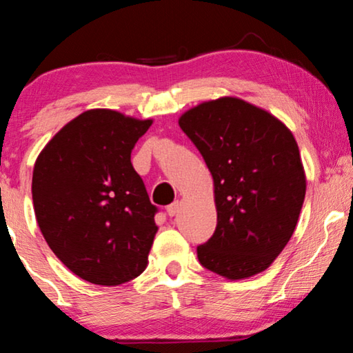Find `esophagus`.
I'll return each mask as SVG.
<instances>
[{
  "instance_id": "esophagus-1",
  "label": "esophagus",
  "mask_w": 353,
  "mask_h": 353,
  "mask_svg": "<svg viewBox=\"0 0 353 353\" xmlns=\"http://www.w3.org/2000/svg\"><path fill=\"white\" fill-rule=\"evenodd\" d=\"M178 209H180V201L172 202V204L167 207V215H168V216H175Z\"/></svg>"
}]
</instances>
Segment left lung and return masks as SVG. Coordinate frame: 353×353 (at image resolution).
Here are the masks:
<instances>
[{"label": "left lung", "instance_id": "obj_1", "mask_svg": "<svg viewBox=\"0 0 353 353\" xmlns=\"http://www.w3.org/2000/svg\"><path fill=\"white\" fill-rule=\"evenodd\" d=\"M214 176L216 228L197 259L228 279L254 276L281 254L305 199V173L292 133L238 98L202 103L180 117Z\"/></svg>", "mask_w": 353, "mask_h": 353}]
</instances>
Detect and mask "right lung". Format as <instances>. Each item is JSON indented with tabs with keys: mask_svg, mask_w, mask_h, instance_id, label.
<instances>
[{
	"mask_svg": "<svg viewBox=\"0 0 353 353\" xmlns=\"http://www.w3.org/2000/svg\"><path fill=\"white\" fill-rule=\"evenodd\" d=\"M152 120L93 109L72 120L35 162L37 221L56 257L85 281L119 286L148 263L157 207L132 165Z\"/></svg>",
	"mask_w": 353,
	"mask_h": 353,
	"instance_id": "add662e5",
	"label": "right lung"
}]
</instances>
